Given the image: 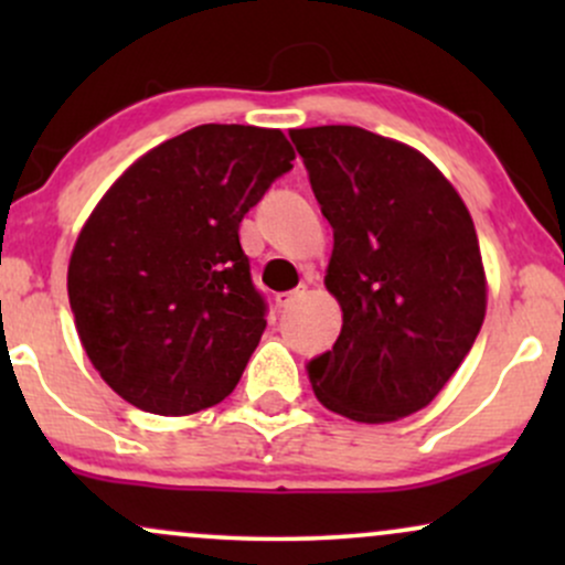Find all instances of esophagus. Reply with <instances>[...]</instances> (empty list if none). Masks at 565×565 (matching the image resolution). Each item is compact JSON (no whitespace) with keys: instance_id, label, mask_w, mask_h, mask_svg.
<instances>
[{"instance_id":"esophagus-1","label":"esophagus","mask_w":565,"mask_h":565,"mask_svg":"<svg viewBox=\"0 0 565 565\" xmlns=\"http://www.w3.org/2000/svg\"><path fill=\"white\" fill-rule=\"evenodd\" d=\"M302 295H305V287L302 289H295V291H281V295H276V308L278 310H287L289 305L300 300Z\"/></svg>"}]
</instances>
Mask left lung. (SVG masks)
Here are the masks:
<instances>
[{
    "instance_id": "obj_1",
    "label": "left lung",
    "mask_w": 565,
    "mask_h": 565,
    "mask_svg": "<svg viewBox=\"0 0 565 565\" xmlns=\"http://www.w3.org/2000/svg\"><path fill=\"white\" fill-rule=\"evenodd\" d=\"M289 138L334 231L327 289L342 308L334 348L305 366L310 385L355 423L408 417L481 332L486 276L468 206L404 142L348 125Z\"/></svg>"
}]
</instances>
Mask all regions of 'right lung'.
<instances>
[{"mask_svg":"<svg viewBox=\"0 0 565 565\" xmlns=\"http://www.w3.org/2000/svg\"><path fill=\"white\" fill-rule=\"evenodd\" d=\"M281 129L201 125L135 161L89 215L68 302L93 366L151 414L220 404L265 332L238 223L291 170Z\"/></svg>","mask_w":565,"mask_h":565,"instance_id":"1","label":"right lung"}]
</instances>
